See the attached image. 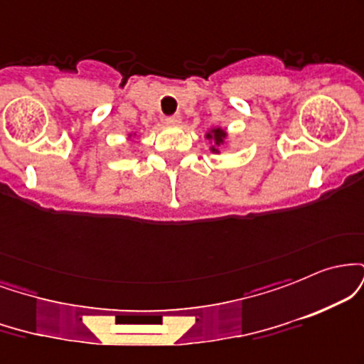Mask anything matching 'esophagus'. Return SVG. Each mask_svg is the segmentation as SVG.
I'll use <instances>...</instances> for the list:
<instances>
[{
    "label": "esophagus",
    "instance_id": "esophagus-1",
    "mask_svg": "<svg viewBox=\"0 0 364 364\" xmlns=\"http://www.w3.org/2000/svg\"><path fill=\"white\" fill-rule=\"evenodd\" d=\"M179 123H181V116H178V114L166 118V124H169V127H178Z\"/></svg>",
    "mask_w": 364,
    "mask_h": 364
}]
</instances>
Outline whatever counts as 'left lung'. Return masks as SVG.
Here are the masks:
<instances>
[{
    "instance_id": "8db88e82",
    "label": "left lung",
    "mask_w": 364,
    "mask_h": 364,
    "mask_svg": "<svg viewBox=\"0 0 364 364\" xmlns=\"http://www.w3.org/2000/svg\"><path fill=\"white\" fill-rule=\"evenodd\" d=\"M205 139L208 140V144H210V152L212 154H220L219 147H220V145H224L225 141H228V132H225V129L220 128V127H214L205 133Z\"/></svg>"
}]
</instances>
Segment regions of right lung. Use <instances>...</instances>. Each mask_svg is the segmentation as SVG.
<instances>
[{
	"label": "right lung",
	"mask_w": 364,
	"mask_h": 364,
	"mask_svg": "<svg viewBox=\"0 0 364 364\" xmlns=\"http://www.w3.org/2000/svg\"><path fill=\"white\" fill-rule=\"evenodd\" d=\"M133 136H136V133L135 132H129L128 133V139H133Z\"/></svg>",
	"instance_id": "1"
}]
</instances>
